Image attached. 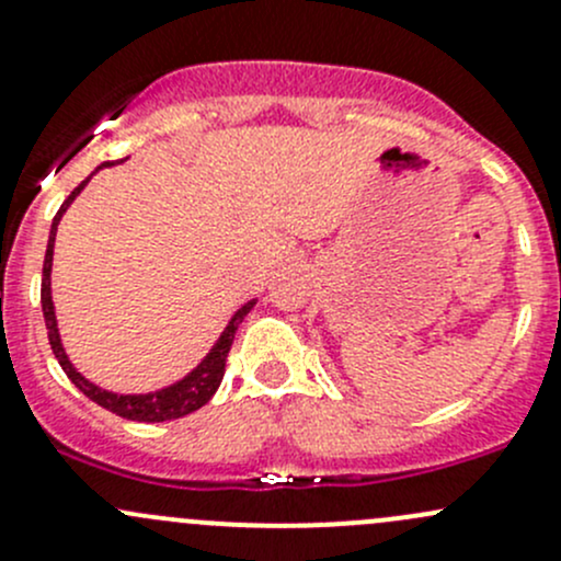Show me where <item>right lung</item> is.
Wrapping results in <instances>:
<instances>
[{
	"label": "right lung",
	"instance_id": "obj_1",
	"mask_svg": "<svg viewBox=\"0 0 561 561\" xmlns=\"http://www.w3.org/2000/svg\"><path fill=\"white\" fill-rule=\"evenodd\" d=\"M107 165H113V162H103L100 168H107ZM100 168H98V171H100ZM98 171H94V173H98ZM92 175H89V179H92ZM89 179L81 181V184H78L76 190L70 192V197L61 203L59 211H56L54 225H50L48 249H45L39 304H43V317H45V328H48L50 350H54L56 360H59V366L65 369V375L72 380V386L81 390L83 396H89L94 404H100V407H105V410L116 412L118 417H127V421H140V423H162V421H175V417L190 415V412L201 410V407L206 404V401L211 399L214 393H217L219 382H222V377H225V364H228L230 344H233L236 331H239L241 320H244V317L249 314V309L254 307V298L249 304H244V307H241L239 312L233 314V320L228 322V328H225L222 336H219V342L211 347V353H208L206 358H203L201 364H197L195 369H192L190 375L184 377V380L173 382V386H168L162 390H154V393H140V396H118V393H111V390L98 388L94 382H89L87 377L81 375V371H76V366H72L70 358H67L65 347H61L59 328H56L54 301H50V263H54L56 228H59L61 214L67 211V206H70L72 201H76L78 192H81L83 186L89 184Z\"/></svg>",
	"mask_w": 561,
	"mask_h": 561
}]
</instances>
